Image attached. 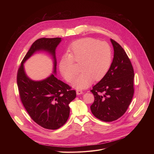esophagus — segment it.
<instances>
[{"label": "esophagus", "instance_id": "34e87169", "mask_svg": "<svg viewBox=\"0 0 154 154\" xmlns=\"http://www.w3.org/2000/svg\"><path fill=\"white\" fill-rule=\"evenodd\" d=\"M76 93H77V95H80V94H83V91L82 90H76Z\"/></svg>", "mask_w": 154, "mask_h": 154}]
</instances>
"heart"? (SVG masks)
<instances>
[{
    "label": "heart",
    "instance_id": "heart-1",
    "mask_svg": "<svg viewBox=\"0 0 154 154\" xmlns=\"http://www.w3.org/2000/svg\"><path fill=\"white\" fill-rule=\"evenodd\" d=\"M112 58V48L106 42H99L91 38H83L72 44L71 54L62 57L59 69L64 79L71 82L77 73L74 61L81 63L82 72L75 79L72 85L77 89H84L93 80H99L105 75L111 66Z\"/></svg>",
    "mask_w": 154,
    "mask_h": 154
}]
</instances>
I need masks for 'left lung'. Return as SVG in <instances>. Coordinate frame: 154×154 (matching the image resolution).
<instances>
[{"label":"left lung","mask_w":154,"mask_h":154,"mask_svg":"<svg viewBox=\"0 0 154 154\" xmlns=\"http://www.w3.org/2000/svg\"><path fill=\"white\" fill-rule=\"evenodd\" d=\"M114 58L108 71L93 87L94 101L90 108L97 119L111 122L121 117L132 100L134 71L126 52L115 40L110 39Z\"/></svg>","instance_id":"obj_1"}]
</instances>
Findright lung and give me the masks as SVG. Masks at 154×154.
<instances>
[{
  "mask_svg": "<svg viewBox=\"0 0 154 154\" xmlns=\"http://www.w3.org/2000/svg\"><path fill=\"white\" fill-rule=\"evenodd\" d=\"M61 38H42L35 41L22 61L17 74V84L20 100L30 118L42 127L56 130L66 122L70 112L69 103L76 92L54 74L41 81L30 79L24 69V63L35 52L45 51L54 58L56 72L55 49Z\"/></svg>",
  "mask_w": 154,
  "mask_h": 154,
  "instance_id": "right-lung-1",
  "label": "right lung"
}]
</instances>
